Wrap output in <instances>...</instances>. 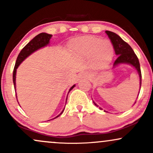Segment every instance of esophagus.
Masks as SVG:
<instances>
[{
  "label": "esophagus",
  "instance_id": "obj_1",
  "mask_svg": "<svg viewBox=\"0 0 153 153\" xmlns=\"http://www.w3.org/2000/svg\"><path fill=\"white\" fill-rule=\"evenodd\" d=\"M88 77V74L86 73H81L79 74V78H86Z\"/></svg>",
  "mask_w": 153,
  "mask_h": 153
}]
</instances>
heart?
<instances>
[{
	"instance_id": "obj_1",
	"label": "heart",
	"mask_w": 153,
	"mask_h": 153,
	"mask_svg": "<svg viewBox=\"0 0 153 153\" xmlns=\"http://www.w3.org/2000/svg\"><path fill=\"white\" fill-rule=\"evenodd\" d=\"M72 47L81 57L92 58L94 67L97 69L105 68L113 57V46L108 40L82 36L74 40Z\"/></svg>"
}]
</instances>
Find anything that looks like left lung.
I'll return each instance as SVG.
<instances>
[{"label":"left lung","mask_w":153,"mask_h":153,"mask_svg":"<svg viewBox=\"0 0 153 153\" xmlns=\"http://www.w3.org/2000/svg\"><path fill=\"white\" fill-rule=\"evenodd\" d=\"M105 32L108 35V38L110 39L112 45H113L114 49L115 54L118 56L117 59H116L113 65V68H115L116 66H118L119 65L122 64H127L130 65L133 68L136 70L137 72L138 73L139 77H140V91L141 88V84H142V74H141V70H140V62H139V59L135 54L134 52L133 51L132 48L129 46L128 44L124 42L118 34H115V33L112 32L110 31H106ZM140 94V92H139ZM93 102L96 106L99 107L97 104L93 101ZM136 103V102H135ZM100 109H102L101 107H99ZM105 112H107L104 111Z\"/></svg>","instance_id":"obj_1"}]
</instances>
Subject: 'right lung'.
I'll use <instances>...</instances> for the list:
<instances>
[{
	"label": "right lung",
	"instance_id": "1",
	"mask_svg": "<svg viewBox=\"0 0 153 153\" xmlns=\"http://www.w3.org/2000/svg\"><path fill=\"white\" fill-rule=\"evenodd\" d=\"M52 34H47V33H40L39 34L36 35L34 39H31V41L22 49V51L20 52V53L19 54L18 57H17L16 61L15 67H14V69H13V85H14L15 89H16V75L17 68H18L19 66L20 65L21 63H22L23 61L26 58V57H28L30 54H32L33 52H34L35 51L39 50V49L42 48V47L47 46V45H49V43H50V39L52 38ZM75 86V85H73V86L70 88L69 91H68V94H69L70 91H71ZM16 99H17L16 95ZM67 99H68V96H67L66 98L65 105L67 103ZM17 101H18V99H17ZM64 110H65V108H63L62 112H61L59 115H57V117H54V119H56L58 117H59V116L62 114V112L64 111Z\"/></svg>",
	"mask_w": 153,
	"mask_h": 153
}]
</instances>
